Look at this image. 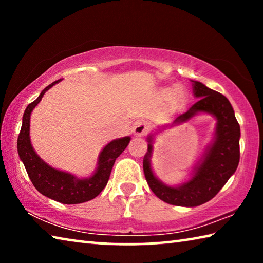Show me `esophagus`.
I'll list each match as a JSON object with an SVG mask.
<instances>
[{
	"instance_id": "esophagus-1",
	"label": "esophagus",
	"mask_w": 263,
	"mask_h": 263,
	"mask_svg": "<svg viewBox=\"0 0 263 263\" xmlns=\"http://www.w3.org/2000/svg\"><path fill=\"white\" fill-rule=\"evenodd\" d=\"M149 130H151V124L148 122L140 121L136 124L135 127H133V133H135V136L137 137H141V136L147 135Z\"/></svg>"
}]
</instances>
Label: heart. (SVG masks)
Segmentation results:
<instances>
[{
  "label": "heart",
  "instance_id": "heart-1",
  "mask_svg": "<svg viewBox=\"0 0 263 263\" xmlns=\"http://www.w3.org/2000/svg\"><path fill=\"white\" fill-rule=\"evenodd\" d=\"M160 97L163 100H172L175 103H179L185 99V90L181 86L167 87L160 90Z\"/></svg>",
  "mask_w": 263,
  "mask_h": 263
}]
</instances>
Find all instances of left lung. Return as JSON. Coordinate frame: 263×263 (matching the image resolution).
I'll use <instances>...</instances> for the list:
<instances>
[{"label":"left lung","mask_w":263,"mask_h":263,"mask_svg":"<svg viewBox=\"0 0 263 263\" xmlns=\"http://www.w3.org/2000/svg\"><path fill=\"white\" fill-rule=\"evenodd\" d=\"M191 82L194 97L197 101L184 112L175 116L169 125L171 127L182 125L201 114L212 116L217 121L215 133L202 158L194 166L188 179L182 183L176 185L164 183L155 175L151 160L155 136L161 130V127H158L147 137L148 148L142 161L146 181L155 196L172 205L186 208L202 205L215 197L237 171L240 159V126L230 101L202 82L194 80Z\"/></svg>","instance_id":"obj_1"}]
</instances>
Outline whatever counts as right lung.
<instances>
[{
	"label": "right lung",
	"instance_id": "1",
	"mask_svg": "<svg viewBox=\"0 0 263 263\" xmlns=\"http://www.w3.org/2000/svg\"><path fill=\"white\" fill-rule=\"evenodd\" d=\"M62 79L54 81L44 89L38 99L30 103L24 111L21 132L17 139V151L24 163L31 182L42 195L62 204H80L90 201L105 188L114 163L127 147L131 137H123L106 144L97 158L92 174L88 177H78L72 173L52 167L35 153L30 139V118L33 109L42 101L45 92Z\"/></svg>",
	"mask_w": 263,
	"mask_h": 263
}]
</instances>
